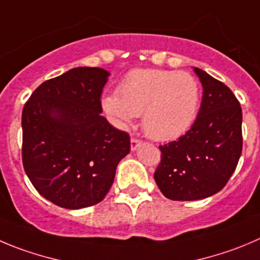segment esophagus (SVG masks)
Returning a JSON list of instances; mask_svg holds the SVG:
<instances>
[{
    "mask_svg": "<svg viewBox=\"0 0 260 260\" xmlns=\"http://www.w3.org/2000/svg\"><path fill=\"white\" fill-rule=\"evenodd\" d=\"M140 145H141V141H140L138 138H135V137L131 138V150H132V151L137 150V147L140 146Z\"/></svg>",
    "mask_w": 260,
    "mask_h": 260,
    "instance_id": "obj_1",
    "label": "esophagus"
}]
</instances>
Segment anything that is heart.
Returning <instances> with one entry per match:
<instances>
[{"instance_id":"1","label":"heart","mask_w":260,"mask_h":260,"mask_svg":"<svg viewBox=\"0 0 260 260\" xmlns=\"http://www.w3.org/2000/svg\"><path fill=\"white\" fill-rule=\"evenodd\" d=\"M201 101L199 82L187 72L135 69L124 75L118 94L108 93L101 106L111 122L128 129L142 115V128L156 141L185 135L198 118Z\"/></svg>"}]
</instances>
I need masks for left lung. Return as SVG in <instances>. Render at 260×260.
Returning <instances> with one entry per match:
<instances>
[{
	"label": "left lung",
	"mask_w": 260,
	"mask_h": 260,
	"mask_svg": "<svg viewBox=\"0 0 260 260\" xmlns=\"http://www.w3.org/2000/svg\"><path fill=\"white\" fill-rule=\"evenodd\" d=\"M203 84L198 118L183 136L159 146L157 187L171 200L191 201L219 192L242 151V110L234 92L207 72L193 68Z\"/></svg>",
	"instance_id": "left-lung-1"
}]
</instances>
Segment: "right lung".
<instances>
[{
	"mask_svg": "<svg viewBox=\"0 0 260 260\" xmlns=\"http://www.w3.org/2000/svg\"><path fill=\"white\" fill-rule=\"evenodd\" d=\"M109 75L101 68H74L43 82L24 105V171L57 207L82 209L100 203L131 150L128 133L101 115Z\"/></svg>",
	"mask_w": 260,
	"mask_h": 260,
	"instance_id": "1",
	"label": "right lung"
}]
</instances>
